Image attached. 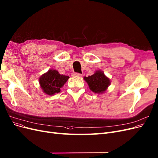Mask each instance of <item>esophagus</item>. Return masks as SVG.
<instances>
[{
    "mask_svg": "<svg viewBox=\"0 0 158 158\" xmlns=\"http://www.w3.org/2000/svg\"><path fill=\"white\" fill-rule=\"evenodd\" d=\"M72 76H73V77H82V74H80V73H73L72 74Z\"/></svg>",
    "mask_w": 158,
    "mask_h": 158,
    "instance_id": "obj_1",
    "label": "esophagus"
}]
</instances>
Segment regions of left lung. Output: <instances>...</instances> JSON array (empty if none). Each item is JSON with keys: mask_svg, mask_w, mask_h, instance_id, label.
I'll use <instances>...</instances> for the list:
<instances>
[{"mask_svg": "<svg viewBox=\"0 0 158 158\" xmlns=\"http://www.w3.org/2000/svg\"><path fill=\"white\" fill-rule=\"evenodd\" d=\"M84 79L88 83L91 91L96 94L104 93L110 84V79L101 70H97L93 75L85 77Z\"/></svg>", "mask_w": 158, "mask_h": 158, "instance_id": "8db88e82", "label": "left lung"}]
</instances>
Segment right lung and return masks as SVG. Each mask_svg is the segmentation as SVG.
Here are the masks:
<instances>
[{
	"mask_svg": "<svg viewBox=\"0 0 158 158\" xmlns=\"http://www.w3.org/2000/svg\"><path fill=\"white\" fill-rule=\"evenodd\" d=\"M69 78L68 76L60 74L56 70L50 69L40 77L39 83L45 94L53 95L61 91L60 88L66 83Z\"/></svg>",
	"mask_w": 158,
	"mask_h": 158,
	"instance_id": "add662e5",
	"label": "right lung"
}]
</instances>
